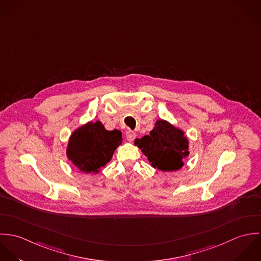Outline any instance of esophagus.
<instances>
[{"mask_svg": "<svg viewBox=\"0 0 261 261\" xmlns=\"http://www.w3.org/2000/svg\"><path fill=\"white\" fill-rule=\"evenodd\" d=\"M135 137H136V134H135V132H133V131H128V132L126 133V138H127V140H128L129 142H132V141L135 139Z\"/></svg>", "mask_w": 261, "mask_h": 261, "instance_id": "obj_1", "label": "esophagus"}]
</instances>
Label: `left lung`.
I'll return each instance as SVG.
<instances>
[{
	"mask_svg": "<svg viewBox=\"0 0 261 261\" xmlns=\"http://www.w3.org/2000/svg\"><path fill=\"white\" fill-rule=\"evenodd\" d=\"M147 156L151 166L162 171H175L184 166L189 156V140L185 132L165 120H157L149 135L134 142Z\"/></svg>",
	"mask_w": 261,
	"mask_h": 261,
	"instance_id": "left-lung-1",
	"label": "left lung"
}]
</instances>
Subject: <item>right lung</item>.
<instances>
[{"label": "right lung", "instance_id": "1", "mask_svg": "<svg viewBox=\"0 0 261 261\" xmlns=\"http://www.w3.org/2000/svg\"><path fill=\"white\" fill-rule=\"evenodd\" d=\"M121 131H108L100 122H89L69 137L66 155L82 172L98 173L122 143Z\"/></svg>", "mask_w": 261, "mask_h": 261}]
</instances>
